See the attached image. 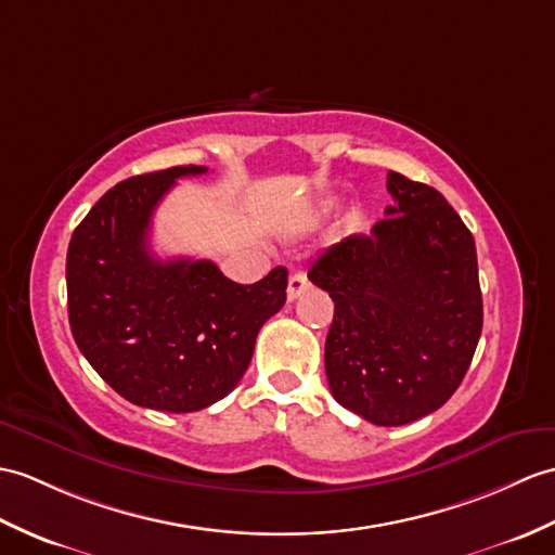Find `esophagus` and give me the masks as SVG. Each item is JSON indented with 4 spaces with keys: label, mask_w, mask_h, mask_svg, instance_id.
<instances>
[{
    "label": "esophagus",
    "mask_w": 555,
    "mask_h": 555,
    "mask_svg": "<svg viewBox=\"0 0 555 555\" xmlns=\"http://www.w3.org/2000/svg\"><path fill=\"white\" fill-rule=\"evenodd\" d=\"M309 288V281H307V274L305 272H295L291 274L288 279V300H298L300 295Z\"/></svg>",
    "instance_id": "34e87169"
}]
</instances>
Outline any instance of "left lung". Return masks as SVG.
<instances>
[{"instance_id":"obj_1","label":"left lung","mask_w":555,"mask_h":555,"mask_svg":"<svg viewBox=\"0 0 555 555\" xmlns=\"http://www.w3.org/2000/svg\"><path fill=\"white\" fill-rule=\"evenodd\" d=\"M395 205L371 236H347L309 269L336 302L326 378L373 425H406L456 392L482 333L478 255L440 191L388 175Z\"/></svg>"}]
</instances>
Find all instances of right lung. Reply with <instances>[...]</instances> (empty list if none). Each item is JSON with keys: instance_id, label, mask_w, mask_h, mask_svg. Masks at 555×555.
<instances>
[{"instance_id": "obj_1", "label": "right lung", "mask_w": 555, "mask_h": 555, "mask_svg": "<svg viewBox=\"0 0 555 555\" xmlns=\"http://www.w3.org/2000/svg\"><path fill=\"white\" fill-rule=\"evenodd\" d=\"M182 165L139 175L101 196L73 231L66 281L73 338L87 362L127 402L189 414L215 404L246 373L257 333L286 302L276 267L243 286L210 260H158L151 219Z\"/></svg>"}]
</instances>
